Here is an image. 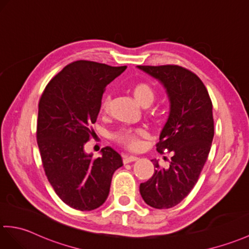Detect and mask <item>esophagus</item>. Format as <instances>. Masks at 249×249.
I'll return each instance as SVG.
<instances>
[{
  "mask_svg": "<svg viewBox=\"0 0 249 249\" xmlns=\"http://www.w3.org/2000/svg\"><path fill=\"white\" fill-rule=\"evenodd\" d=\"M138 157L136 156H124L123 157V162L126 163H130V162H134V161H137Z\"/></svg>",
  "mask_w": 249,
  "mask_h": 249,
  "instance_id": "34e87169",
  "label": "esophagus"
}]
</instances>
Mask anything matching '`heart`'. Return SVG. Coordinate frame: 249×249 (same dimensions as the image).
<instances>
[{
	"label": "heart",
	"mask_w": 249,
	"mask_h": 249,
	"mask_svg": "<svg viewBox=\"0 0 249 249\" xmlns=\"http://www.w3.org/2000/svg\"><path fill=\"white\" fill-rule=\"evenodd\" d=\"M134 96L136 100L144 106H148L155 98V91L147 84H139L134 88ZM108 95L103 98L102 108L106 109L109 103ZM145 135V130L142 128H129L124 127L113 134V139L118 143L122 144L129 149H138L141 146V137Z\"/></svg>",
	"instance_id": "heart-1"
}]
</instances>
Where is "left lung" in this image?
<instances>
[{
	"label": "left lung",
	"mask_w": 249,
	"mask_h": 249,
	"mask_svg": "<svg viewBox=\"0 0 249 249\" xmlns=\"http://www.w3.org/2000/svg\"><path fill=\"white\" fill-rule=\"evenodd\" d=\"M164 87L170 113L156 144L158 153L173 152L169 169L157 167L140 184L144 201L156 209H169L188 196L198 180L214 136L212 102L197 75L174 65L138 66Z\"/></svg>",
	"instance_id": "obj_1"
}]
</instances>
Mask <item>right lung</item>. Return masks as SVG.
Segmentation results:
<instances>
[{
	"label": "right lung",
	"mask_w": 249,
	"mask_h": 249,
	"mask_svg": "<svg viewBox=\"0 0 249 249\" xmlns=\"http://www.w3.org/2000/svg\"><path fill=\"white\" fill-rule=\"evenodd\" d=\"M126 68L74 61L50 80L40 97L37 143L45 175L63 203L76 210L91 211L105 203L113 173L123 165L111 147L93 159L84 146L95 137L92 124L106 86Z\"/></svg>",
	"instance_id": "1"
}]
</instances>
